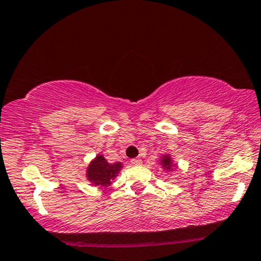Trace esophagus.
Listing matches in <instances>:
<instances>
[{
  "mask_svg": "<svg viewBox=\"0 0 261 261\" xmlns=\"http://www.w3.org/2000/svg\"><path fill=\"white\" fill-rule=\"evenodd\" d=\"M131 164L135 165V166L141 165V164H142V159H141V158H135V159H133V161H131Z\"/></svg>",
  "mask_w": 261,
  "mask_h": 261,
  "instance_id": "34e87169",
  "label": "esophagus"
}]
</instances>
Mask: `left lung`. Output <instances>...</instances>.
<instances>
[{
  "mask_svg": "<svg viewBox=\"0 0 261 261\" xmlns=\"http://www.w3.org/2000/svg\"><path fill=\"white\" fill-rule=\"evenodd\" d=\"M161 165L164 168V170L171 171L172 168H174V164H172V159L170 154H164L162 156V161H161Z\"/></svg>",
  "mask_w": 261,
  "mask_h": 261,
  "instance_id": "obj_1",
  "label": "left lung"
}]
</instances>
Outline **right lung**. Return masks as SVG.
Returning a JSON list of instances; mask_svg holds the SVG:
<instances>
[{"mask_svg": "<svg viewBox=\"0 0 261 261\" xmlns=\"http://www.w3.org/2000/svg\"><path fill=\"white\" fill-rule=\"evenodd\" d=\"M122 164L120 162L108 163L103 155L98 154L90 163L86 170V177L92 185L107 187L111 185L112 180L118 176L121 170Z\"/></svg>", "mask_w": 261, "mask_h": 261, "instance_id": "1", "label": "right lung"}]
</instances>
